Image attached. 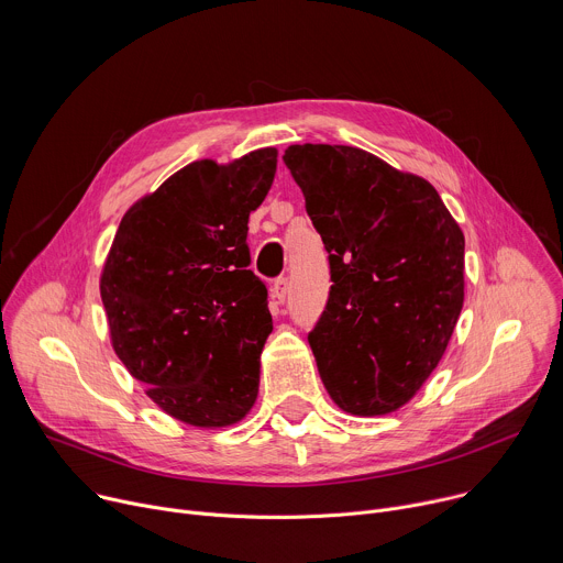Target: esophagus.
Here are the masks:
<instances>
[{"instance_id":"1","label":"esophagus","mask_w":563,"mask_h":563,"mask_svg":"<svg viewBox=\"0 0 563 563\" xmlns=\"http://www.w3.org/2000/svg\"><path fill=\"white\" fill-rule=\"evenodd\" d=\"M272 291H274V298L278 302H283L287 298V294H289V280L287 278H276L274 285H272Z\"/></svg>"}]
</instances>
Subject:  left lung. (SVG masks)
<instances>
[{
	"mask_svg": "<svg viewBox=\"0 0 563 563\" xmlns=\"http://www.w3.org/2000/svg\"><path fill=\"white\" fill-rule=\"evenodd\" d=\"M285 165L330 254L332 287L309 332L334 404L396 412L439 365L463 307L465 238L437 189L343 144H291Z\"/></svg>",
	"mask_w": 563,
	"mask_h": 563,
	"instance_id": "1",
	"label": "left lung"
}]
</instances>
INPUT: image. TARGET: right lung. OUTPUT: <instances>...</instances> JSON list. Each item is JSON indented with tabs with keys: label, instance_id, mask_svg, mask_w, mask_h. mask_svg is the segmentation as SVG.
<instances>
[{
	"label": "right lung",
	"instance_id": "obj_1",
	"mask_svg": "<svg viewBox=\"0 0 563 563\" xmlns=\"http://www.w3.org/2000/svg\"><path fill=\"white\" fill-rule=\"evenodd\" d=\"M276 157L267 146L176 172L124 213L100 276L118 358L159 410L196 428L233 426L256 404L272 313L247 222Z\"/></svg>",
	"mask_w": 563,
	"mask_h": 563
}]
</instances>
